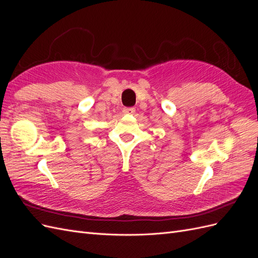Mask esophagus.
<instances>
[{
	"instance_id": "1",
	"label": "esophagus",
	"mask_w": 258,
	"mask_h": 258,
	"mask_svg": "<svg viewBox=\"0 0 258 258\" xmlns=\"http://www.w3.org/2000/svg\"><path fill=\"white\" fill-rule=\"evenodd\" d=\"M122 112L124 114H134L136 112V108L135 107H123Z\"/></svg>"
}]
</instances>
